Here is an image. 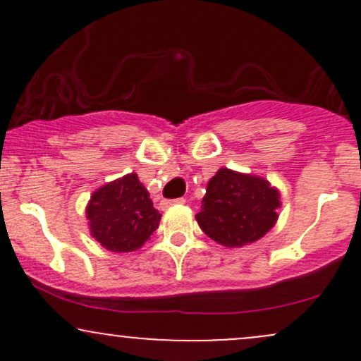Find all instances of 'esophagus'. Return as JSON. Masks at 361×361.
<instances>
[{
	"label": "esophagus",
	"instance_id": "34e87169",
	"mask_svg": "<svg viewBox=\"0 0 361 361\" xmlns=\"http://www.w3.org/2000/svg\"><path fill=\"white\" fill-rule=\"evenodd\" d=\"M185 204V198H175V200H164L163 207H173V205H183Z\"/></svg>",
	"mask_w": 361,
	"mask_h": 361
}]
</instances>
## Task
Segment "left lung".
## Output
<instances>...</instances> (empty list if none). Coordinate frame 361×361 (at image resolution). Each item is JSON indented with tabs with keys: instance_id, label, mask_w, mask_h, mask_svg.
I'll list each match as a JSON object with an SVG mask.
<instances>
[{
	"instance_id": "obj_1",
	"label": "left lung",
	"mask_w": 361,
	"mask_h": 361,
	"mask_svg": "<svg viewBox=\"0 0 361 361\" xmlns=\"http://www.w3.org/2000/svg\"><path fill=\"white\" fill-rule=\"evenodd\" d=\"M280 190L264 178L221 168L207 183L198 226L226 247L256 243L279 221Z\"/></svg>"
}]
</instances>
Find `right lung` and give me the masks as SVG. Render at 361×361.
Returning a JSON list of instances; mask_svg holds the SVG:
<instances>
[{"label":"right lung","mask_w":361,"mask_h":361,"mask_svg":"<svg viewBox=\"0 0 361 361\" xmlns=\"http://www.w3.org/2000/svg\"><path fill=\"white\" fill-rule=\"evenodd\" d=\"M86 219L91 235L105 250L132 252L159 227L161 214L152 207L137 173H128L91 193Z\"/></svg>","instance_id":"obj_1"}]
</instances>
